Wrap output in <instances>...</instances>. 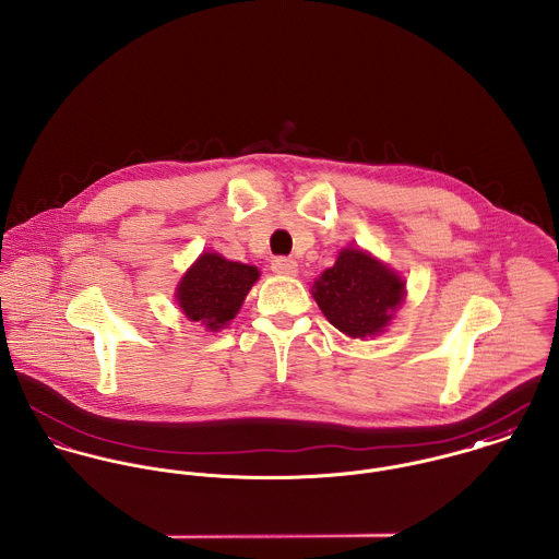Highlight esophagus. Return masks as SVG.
Listing matches in <instances>:
<instances>
[{
    "label": "esophagus",
    "mask_w": 559,
    "mask_h": 559,
    "mask_svg": "<svg viewBox=\"0 0 559 559\" xmlns=\"http://www.w3.org/2000/svg\"><path fill=\"white\" fill-rule=\"evenodd\" d=\"M271 269L277 273V275H295L297 273V260L293 258H286V255H280L271 262Z\"/></svg>",
    "instance_id": "1"
}]
</instances>
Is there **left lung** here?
Returning a JSON list of instances; mask_svg holds the SVG:
<instances>
[{
	"label": "left lung",
	"mask_w": 559,
	"mask_h": 559,
	"mask_svg": "<svg viewBox=\"0 0 559 559\" xmlns=\"http://www.w3.org/2000/svg\"><path fill=\"white\" fill-rule=\"evenodd\" d=\"M312 295L335 329L350 337H368L388 326L402 304L404 284L361 249H344L314 282Z\"/></svg>",
	"instance_id": "left-lung-1"
}]
</instances>
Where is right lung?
<instances>
[{
	"instance_id": "add662e5",
	"label": "right lung",
	"mask_w": 559,
	"mask_h": 559,
	"mask_svg": "<svg viewBox=\"0 0 559 559\" xmlns=\"http://www.w3.org/2000/svg\"><path fill=\"white\" fill-rule=\"evenodd\" d=\"M258 280V269L230 262L219 253H202L178 286V304L187 319L222 329L235 319L240 304Z\"/></svg>"
}]
</instances>
